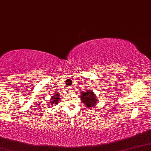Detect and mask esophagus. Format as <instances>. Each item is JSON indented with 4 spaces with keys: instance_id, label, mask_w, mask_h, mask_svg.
Listing matches in <instances>:
<instances>
[{
    "instance_id": "1",
    "label": "esophagus",
    "mask_w": 151,
    "mask_h": 151,
    "mask_svg": "<svg viewBox=\"0 0 151 151\" xmlns=\"http://www.w3.org/2000/svg\"><path fill=\"white\" fill-rule=\"evenodd\" d=\"M69 92H72V90H71V89H70V90H69Z\"/></svg>"
}]
</instances>
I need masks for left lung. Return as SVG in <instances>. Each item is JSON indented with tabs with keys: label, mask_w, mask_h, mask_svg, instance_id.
<instances>
[{
	"label": "left lung",
	"mask_w": 151,
	"mask_h": 151,
	"mask_svg": "<svg viewBox=\"0 0 151 151\" xmlns=\"http://www.w3.org/2000/svg\"><path fill=\"white\" fill-rule=\"evenodd\" d=\"M80 98L82 102L88 108H93L98 101L96 96L94 95V92L92 90H86V92H82Z\"/></svg>",
	"instance_id": "1"
}]
</instances>
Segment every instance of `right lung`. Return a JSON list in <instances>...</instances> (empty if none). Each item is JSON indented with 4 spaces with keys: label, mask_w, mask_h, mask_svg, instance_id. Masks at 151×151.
Instances as JSON below:
<instances>
[{
    "label": "right lung",
    "mask_w": 151,
    "mask_h": 151,
    "mask_svg": "<svg viewBox=\"0 0 151 151\" xmlns=\"http://www.w3.org/2000/svg\"><path fill=\"white\" fill-rule=\"evenodd\" d=\"M59 97L60 96L59 95H58L57 92H54V93L52 94V96H51V99H50V101H51L50 103H52L51 105L56 106L57 104H58L60 99Z\"/></svg>",
    "instance_id": "1"
}]
</instances>
